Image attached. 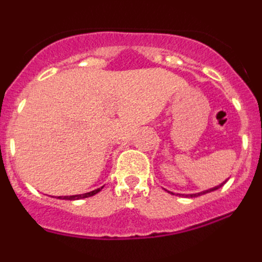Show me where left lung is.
Returning a JSON list of instances; mask_svg holds the SVG:
<instances>
[{
	"label": "left lung",
	"instance_id": "obj_1",
	"mask_svg": "<svg viewBox=\"0 0 262 262\" xmlns=\"http://www.w3.org/2000/svg\"><path fill=\"white\" fill-rule=\"evenodd\" d=\"M224 184H226V182H223V184H222V185H224ZM222 185H219V186H215V187H212V189H210V190H205V191H202V193H196V194H189V195H186V196H191V198H193V196L202 195V194H206V193H210V191H214V190H216V189H219V187H221ZM178 195H181V194H178Z\"/></svg>",
	"mask_w": 262,
	"mask_h": 262
}]
</instances>
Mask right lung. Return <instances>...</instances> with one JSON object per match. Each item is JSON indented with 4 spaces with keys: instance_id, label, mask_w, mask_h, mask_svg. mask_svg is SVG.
I'll return each mask as SVG.
<instances>
[{
    "instance_id": "obj_1",
    "label": "right lung",
    "mask_w": 262,
    "mask_h": 262,
    "mask_svg": "<svg viewBox=\"0 0 262 262\" xmlns=\"http://www.w3.org/2000/svg\"><path fill=\"white\" fill-rule=\"evenodd\" d=\"M102 190V187H99V189H96L93 191H89V193L85 194H78V195H69V196H59V198H62V200H68V201H75V200H81V198H88V196H92L94 194H97L98 191Z\"/></svg>"
}]
</instances>
